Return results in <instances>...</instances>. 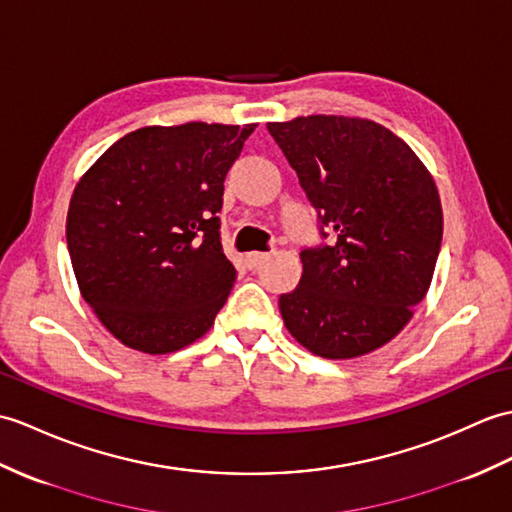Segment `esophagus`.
Here are the masks:
<instances>
[{"mask_svg":"<svg viewBox=\"0 0 512 512\" xmlns=\"http://www.w3.org/2000/svg\"><path fill=\"white\" fill-rule=\"evenodd\" d=\"M268 257H270L268 253H248V255H246V264L251 266V268H257V266L264 264V261H266Z\"/></svg>","mask_w":512,"mask_h":512,"instance_id":"esophagus-1","label":"esophagus"}]
</instances>
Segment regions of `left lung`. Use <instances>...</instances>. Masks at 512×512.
<instances>
[{
	"mask_svg": "<svg viewBox=\"0 0 512 512\" xmlns=\"http://www.w3.org/2000/svg\"><path fill=\"white\" fill-rule=\"evenodd\" d=\"M272 139L334 240L301 251L303 275L279 296L283 323L307 351L351 360L410 323L434 277L443 209L434 176L386 126L307 115L270 122Z\"/></svg>",
	"mask_w": 512,
	"mask_h": 512,
	"instance_id": "left-lung-1",
	"label": "left lung"
}]
</instances>
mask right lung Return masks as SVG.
<instances>
[{
    "label": "right lung",
    "instance_id": "add662e5",
    "mask_svg": "<svg viewBox=\"0 0 512 512\" xmlns=\"http://www.w3.org/2000/svg\"><path fill=\"white\" fill-rule=\"evenodd\" d=\"M257 124L144 126L82 174L67 248L82 299L111 334L150 355L211 329L237 272L224 257V178Z\"/></svg>",
    "mask_w": 512,
    "mask_h": 512
}]
</instances>
